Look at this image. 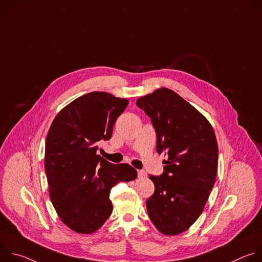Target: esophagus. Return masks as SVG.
<instances>
[{
	"label": "esophagus",
	"instance_id": "34e87169",
	"mask_svg": "<svg viewBox=\"0 0 262 262\" xmlns=\"http://www.w3.org/2000/svg\"><path fill=\"white\" fill-rule=\"evenodd\" d=\"M138 177H139L140 179H143V178L147 177V173H146L144 170H139V171H138Z\"/></svg>",
	"mask_w": 262,
	"mask_h": 262
}]
</instances>
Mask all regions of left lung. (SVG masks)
I'll return each mask as SVG.
<instances>
[{
    "label": "left lung",
    "mask_w": 262,
    "mask_h": 262,
    "mask_svg": "<svg viewBox=\"0 0 262 262\" xmlns=\"http://www.w3.org/2000/svg\"><path fill=\"white\" fill-rule=\"evenodd\" d=\"M157 133V151L165 155L164 173L150 175L155 193L146 201L157 229L176 235L189 229L215 181L217 143L211 124L174 91L161 88L137 99Z\"/></svg>",
    "instance_id": "8db88e82"
}]
</instances>
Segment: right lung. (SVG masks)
Segmentation results:
<instances>
[{
    "mask_svg": "<svg viewBox=\"0 0 262 262\" xmlns=\"http://www.w3.org/2000/svg\"><path fill=\"white\" fill-rule=\"evenodd\" d=\"M125 98L91 92L71 101L54 119L46 140L45 168L52 203L67 227L82 234L99 229L113 210L110 191L137 178L127 164L114 165L96 155L110 140Z\"/></svg>",
    "mask_w": 262,
    "mask_h": 262,
    "instance_id": "obj_1",
    "label": "right lung"
}]
</instances>
